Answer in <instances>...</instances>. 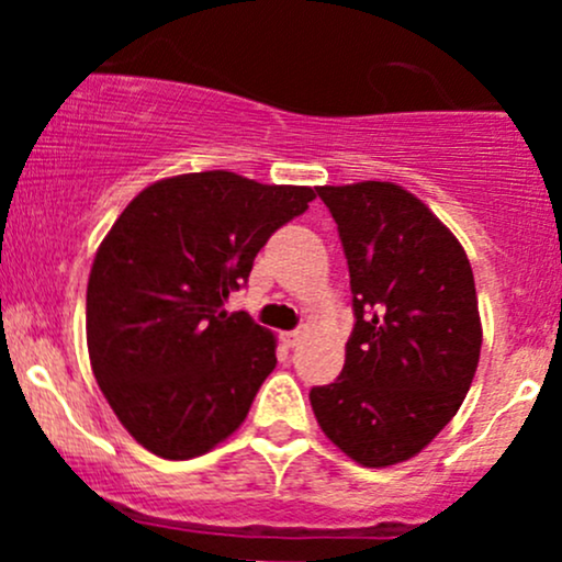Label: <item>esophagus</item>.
I'll return each mask as SVG.
<instances>
[{
    "label": "esophagus",
    "instance_id": "1",
    "mask_svg": "<svg viewBox=\"0 0 562 562\" xmlns=\"http://www.w3.org/2000/svg\"><path fill=\"white\" fill-rule=\"evenodd\" d=\"M280 338H282V344H285L288 348H295L303 340V330H288V333H282Z\"/></svg>",
    "mask_w": 562,
    "mask_h": 562
}]
</instances>
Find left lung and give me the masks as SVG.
I'll return each instance as SVG.
<instances>
[{
    "label": "left lung",
    "instance_id": "obj_1",
    "mask_svg": "<svg viewBox=\"0 0 562 562\" xmlns=\"http://www.w3.org/2000/svg\"><path fill=\"white\" fill-rule=\"evenodd\" d=\"M338 224L353 293L346 364L308 393L344 454L389 468L457 415L481 357L475 280L460 240L393 182L317 187Z\"/></svg>",
    "mask_w": 562,
    "mask_h": 562
}]
</instances>
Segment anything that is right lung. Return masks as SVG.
<instances>
[{"label": "right lung", "mask_w": 562, "mask_h": 562, "mask_svg": "<svg viewBox=\"0 0 562 562\" xmlns=\"http://www.w3.org/2000/svg\"><path fill=\"white\" fill-rule=\"evenodd\" d=\"M312 200V187L200 171L153 182L115 218L87 285L89 362L147 451L190 460L248 417L277 340L224 301Z\"/></svg>", "instance_id": "1"}]
</instances>
